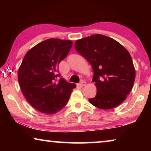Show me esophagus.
I'll return each mask as SVG.
<instances>
[{
  "label": "esophagus",
  "mask_w": 151,
  "mask_h": 151,
  "mask_svg": "<svg viewBox=\"0 0 151 151\" xmlns=\"http://www.w3.org/2000/svg\"><path fill=\"white\" fill-rule=\"evenodd\" d=\"M86 82H84V81H82V82H81L80 83V84H79V86H80V87H83V86H84L86 85Z\"/></svg>",
  "instance_id": "1"
}]
</instances>
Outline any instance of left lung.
Returning <instances> with one entry per match:
<instances>
[{"mask_svg":"<svg viewBox=\"0 0 151 151\" xmlns=\"http://www.w3.org/2000/svg\"><path fill=\"white\" fill-rule=\"evenodd\" d=\"M76 51L89 62L97 88L91 104L101 109L115 108L132 90L135 70L127 49L114 39L101 34L86 37L75 42Z\"/></svg>","mask_w":151,"mask_h":151,"instance_id":"1","label":"left lung"}]
</instances>
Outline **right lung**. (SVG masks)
<instances>
[{
    "label": "right lung",
    "mask_w": 151,
    "mask_h": 151,
    "mask_svg": "<svg viewBox=\"0 0 151 151\" xmlns=\"http://www.w3.org/2000/svg\"><path fill=\"white\" fill-rule=\"evenodd\" d=\"M71 40L50 38L29 50L18 69V80L24 98L37 111L53 114L67 104L76 84L57 81L58 65L71 49Z\"/></svg>",
    "instance_id": "obj_1"
}]
</instances>
